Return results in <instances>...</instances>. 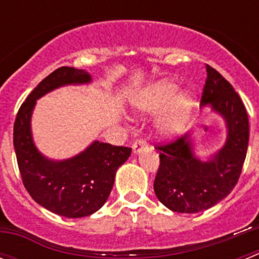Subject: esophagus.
<instances>
[{
	"label": "esophagus",
	"instance_id": "obj_1",
	"mask_svg": "<svg viewBox=\"0 0 259 259\" xmlns=\"http://www.w3.org/2000/svg\"><path fill=\"white\" fill-rule=\"evenodd\" d=\"M145 148H146V141L143 140V139L136 140L134 143V145H132V150H134L135 154H139V153H140L143 149H145Z\"/></svg>",
	"mask_w": 259,
	"mask_h": 259
}]
</instances>
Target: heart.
Masks as SVG:
<instances>
[{"label":"heart","mask_w":259,"mask_h":259,"mask_svg":"<svg viewBox=\"0 0 259 259\" xmlns=\"http://www.w3.org/2000/svg\"><path fill=\"white\" fill-rule=\"evenodd\" d=\"M178 93L179 85L175 81L162 79L139 91L134 97L132 106L140 114H157L168 104L157 125L158 132L168 139L182 134L194 106L189 93L182 92L178 95Z\"/></svg>","instance_id":"heart-1"}]
</instances>
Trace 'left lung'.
Instances as JSON below:
<instances>
[{"instance_id":"1","label":"left lung","mask_w":259,"mask_h":259,"mask_svg":"<svg viewBox=\"0 0 259 259\" xmlns=\"http://www.w3.org/2000/svg\"><path fill=\"white\" fill-rule=\"evenodd\" d=\"M206 72L201 107L209 106L223 118L227 137L206 159L196 154L191 134L155 148L161 161L155 196L175 212L203 211L227 197L239 180L248 150L249 120L241 98L218 71L206 65Z\"/></svg>"}]
</instances>
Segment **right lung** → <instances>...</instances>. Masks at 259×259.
Instances as JSON below:
<instances>
[{
	"label": "right lung",
	"mask_w": 259,
	"mask_h": 259,
	"mask_svg": "<svg viewBox=\"0 0 259 259\" xmlns=\"http://www.w3.org/2000/svg\"><path fill=\"white\" fill-rule=\"evenodd\" d=\"M92 81L85 70L59 67L48 75L22 104L14 123V149L23 184L33 200L66 218H83L104 206L113 189L118 168L131 155V148L95 140L67 159H50L36 148L31 119L38 98L66 85Z\"/></svg>",
	"instance_id": "obj_1"
}]
</instances>
